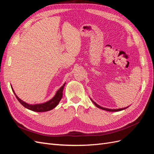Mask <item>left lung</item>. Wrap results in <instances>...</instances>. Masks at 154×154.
Returning a JSON list of instances; mask_svg holds the SVG:
<instances>
[{
	"label": "left lung",
	"mask_w": 154,
	"mask_h": 154,
	"mask_svg": "<svg viewBox=\"0 0 154 154\" xmlns=\"http://www.w3.org/2000/svg\"><path fill=\"white\" fill-rule=\"evenodd\" d=\"M91 101L93 102V103H94V105L97 106V107H98V108H100V109H102V110H106V111H109V112H118V111H121V110H124V109H127V108H128V106H127V107H125V108H123V109H106V108H104V107H103V106H100L99 105H97L96 103H95V102L93 101L91 98Z\"/></svg>",
	"instance_id": "1"
}]
</instances>
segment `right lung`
Instances as JSON below:
<instances>
[{"mask_svg": "<svg viewBox=\"0 0 154 154\" xmlns=\"http://www.w3.org/2000/svg\"><path fill=\"white\" fill-rule=\"evenodd\" d=\"M65 85H66V83H65L57 91V93H56V94L51 100H49L47 102H45V103H43L35 104V105L28 104V103H26V102H24V101L20 100L19 97H18L15 94V92H14L13 88H12V86H11V88L14 92V94H15V95L16 96L17 99L18 100V101L20 102V104H22L23 106L26 107V108L27 109L31 110L32 111L38 112H47V111L52 110L58 105L59 102L60 100H61L62 96H63V90Z\"/></svg>", "mask_w": 154, "mask_h": 154, "instance_id": "1", "label": "right lung"}]
</instances>
